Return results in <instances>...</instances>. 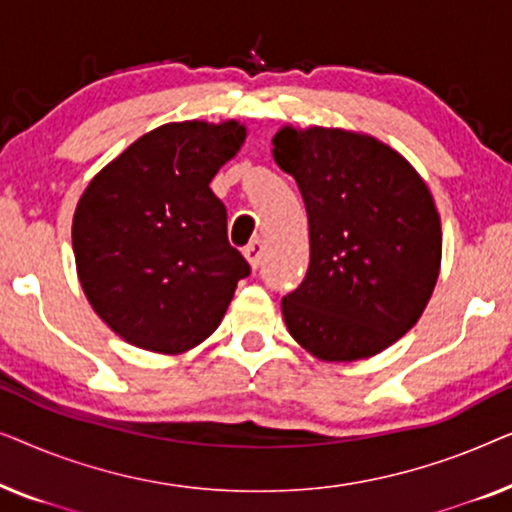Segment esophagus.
I'll list each match as a JSON object with an SVG mask.
<instances>
[{"label": "esophagus", "instance_id": "1", "mask_svg": "<svg viewBox=\"0 0 512 512\" xmlns=\"http://www.w3.org/2000/svg\"><path fill=\"white\" fill-rule=\"evenodd\" d=\"M263 251H265V244L261 240H254L247 249H244V256H247L251 268H258V265H261Z\"/></svg>", "mask_w": 512, "mask_h": 512}]
</instances>
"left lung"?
Segmentation results:
<instances>
[{"label":"left lung","mask_w":512,"mask_h":512,"mask_svg":"<svg viewBox=\"0 0 512 512\" xmlns=\"http://www.w3.org/2000/svg\"><path fill=\"white\" fill-rule=\"evenodd\" d=\"M272 146L310 223V268L282 298L286 328L324 361L368 359L417 324L436 286L443 233L429 188L359 132L286 125Z\"/></svg>","instance_id":"1"}]
</instances>
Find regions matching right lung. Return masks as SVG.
Masks as SVG:
<instances>
[{"mask_svg": "<svg viewBox=\"0 0 512 512\" xmlns=\"http://www.w3.org/2000/svg\"><path fill=\"white\" fill-rule=\"evenodd\" d=\"M244 137L237 121L160 125L83 191L72 223L79 282L130 345L163 354L200 345L251 272L209 188Z\"/></svg>", "mask_w": 512, "mask_h": 512, "instance_id": "add662e5", "label": "right lung"}]
</instances>
